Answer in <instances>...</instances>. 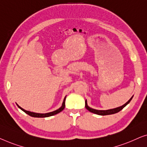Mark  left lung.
<instances>
[{
  "instance_id": "obj_1",
  "label": "left lung",
  "mask_w": 147,
  "mask_h": 147,
  "mask_svg": "<svg viewBox=\"0 0 147 147\" xmlns=\"http://www.w3.org/2000/svg\"><path fill=\"white\" fill-rule=\"evenodd\" d=\"M133 96L131 97V98L129 99V100L128 101L125 103V105H123V106L121 107H117V108H115V109H109V110H107V111H100V110H96V109H93L92 108H90L87 105V102H86V100H85V107L86 109H87L88 111H89L90 112H91L92 113H94V114H96V115H113V114H115V113H119V111H121L122 109H123L124 107L127 106V105L129 104V103L131 102V100H132V98H133Z\"/></svg>"
}]
</instances>
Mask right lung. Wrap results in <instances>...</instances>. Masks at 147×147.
<instances>
[{
  "label": "right lung",
  "mask_w": 147,
  "mask_h": 147,
  "mask_svg": "<svg viewBox=\"0 0 147 147\" xmlns=\"http://www.w3.org/2000/svg\"><path fill=\"white\" fill-rule=\"evenodd\" d=\"M65 99H66V96L65 98H64V100H63V105H62V107L61 108H59V109H57V110H56L55 111H53V112H51V113H45V114H40V113H32V112H30V111H27L26 110H24L21 107L18 106L17 105L19 109H21L22 111H24V113H26V114L28 115L30 117H38V118H42V117H51V116H53L55 115H57L58 113H59L60 112H61L64 109H65Z\"/></svg>",
  "instance_id": "right-lung-1"
}]
</instances>
